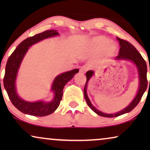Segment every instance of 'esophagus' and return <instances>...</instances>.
Returning a JSON list of instances; mask_svg holds the SVG:
<instances>
[{
	"label": "esophagus",
	"instance_id": "1",
	"mask_svg": "<svg viewBox=\"0 0 150 150\" xmlns=\"http://www.w3.org/2000/svg\"><path fill=\"white\" fill-rule=\"evenodd\" d=\"M87 67L86 65H83L80 67V72L81 73H85L86 72V71L87 70Z\"/></svg>",
	"mask_w": 150,
	"mask_h": 150
}]
</instances>
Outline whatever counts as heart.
I'll list each match as a JSON object with an SVG mask.
<instances>
[{
  "label": "heart",
  "instance_id": "heart-1",
  "mask_svg": "<svg viewBox=\"0 0 150 150\" xmlns=\"http://www.w3.org/2000/svg\"><path fill=\"white\" fill-rule=\"evenodd\" d=\"M111 41L104 36L96 37L92 41V44L98 52L103 51V54L106 56H112L115 54L117 50L116 45L110 44Z\"/></svg>",
  "mask_w": 150,
  "mask_h": 150
}]
</instances>
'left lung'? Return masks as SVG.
Instances as JSON below:
<instances>
[{
	"label": "left lung",
	"instance_id": "left-lung-1",
	"mask_svg": "<svg viewBox=\"0 0 150 150\" xmlns=\"http://www.w3.org/2000/svg\"><path fill=\"white\" fill-rule=\"evenodd\" d=\"M117 40L120 42V52H119V55L116 57L115 59L117 60H120V59H124V60H129L131 61L132 63H134L138 69L139 71V87L138 92L136 97L131 102V103L129 105L121 110V111L116 112L115 114H107L102 112L100 110L94 107L92 105V104L90 102V100L88 98L87 93V83L90 79L92 77V76L94 74V72L92 70H89L87 71L86 73V76H87V81H86L85 86L84 87V96H85V98L86 102L88 106L91 109L97 113L99 115L102 117H118L120 115H122L123 114L127 113V112H130L131 110L134 109V108L137 106L139 102L142 98L143 93L146 91L147 87V64L145 61L143 59V58L141 56L140 53L138 52V50L135 48V47L130 44V42H127V41L122 40L119 38ZM149 85H150V81H149Z\"/></svg>",
	"mask_w": 150,
	"mask_h": 150
}]
</instances>
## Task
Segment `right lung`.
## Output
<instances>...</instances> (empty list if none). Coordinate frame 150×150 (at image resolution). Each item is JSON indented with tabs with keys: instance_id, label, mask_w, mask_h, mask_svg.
I'll use <instances>...</instances> for the list:
<instances>
[{
	"instance_id": "obj_1",
	"label": "right lung",
	"mask_w": 150,
	"mask_h": 150,
	"mask_svg": "<svg viewBox=\"0 0 150 150\" xmlns=\"http://www.w3.org/2000/svg\"><path fill=\"white\" fill-rule=\"evenodd\" d=\"M57 30H46L41 33L26 38L18 45L11 56L8 59L5 67V76L3 79L4 87L7 91L10 100L16 108L24 114L33 116L43 117L48 115L59 107L63 96L64 86L72 79L76 74L79 72V69L67 71L57 76L53 81L52 89L54 97L50 102L39 101L30 102L22 100L18 96L16 89V79L20 65L26 54L29 46L44 39L59 35Z\"/></svg>"
}]
</instances>
